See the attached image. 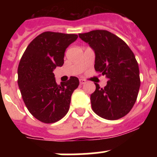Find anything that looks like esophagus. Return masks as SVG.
<instances>
[{"mask_svg": "<svg viewBox=\"0 0 157 157\" xmlns=\"http://www.w3.org/2000/svg\"><path fill=\"white\" fill-rule=\"evenodd\" d=\"M79 82H80V85H83V84H85L86 83V80L84 79H79Z\"/></svg>", "mask_w": 157, "mask_h": 157, "instance_id": "obj_1", "label": "esophagus"}]
</instances>
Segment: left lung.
Returning <instances> with one entry per match:
<instances>
[{"label":"left lung","instance_id":"1","mask_svg":"<svg viewBox=\"0 0 157 157\" xmlns=\"http://www.w3.org/2000/svg\"><path fill=\"white\" fill-rule=\"evenodd\" d=\"M78 36L95 52L96 71L109 79L105 88L95 83L90 96L93 111L109 120L125 116L136 102L141 84L134 52L125 41L108 30H92Z\"/></svg>","mask_w":157,"mask_h":157}]
</instances>
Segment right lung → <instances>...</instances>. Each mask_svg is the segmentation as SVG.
<instances>
[{"label": "right lung", "instance_id": "1", "mask_svg": "<svg viewBox=\"0 0 157 157\" xmlns=\"http://www.w3.org/2000/svg\"><path fill=\"white\" fill-rule=\"evenodd\" d=\"M77 34L46 31L26 48L18 67V85L27 109L37 120L56 123L67 113L71 98L79 85L77 77L58 85L53 70L63 64L66 48Z\"/></svg>", "mask_w": 157, "mask_h": 157}]
</instances>
